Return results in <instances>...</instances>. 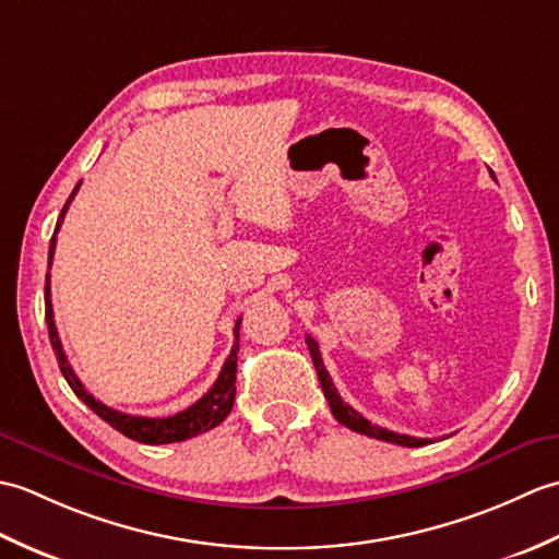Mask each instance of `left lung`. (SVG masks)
I'll use <instances>...</instances> for the list:
<instances>
[{
  "label": "left lung",
  "mask_w": 559,
  "mask_h": 559,
  "mask_svg": "<svg viewBox=\"0 0 559 559\" xmlns=\"http://www.w3.org/2000/svg\"><path fill=\"white\" fill-rule=\"evenodd\" d=\"M305 343H307V348H310L314 370H317V377H319V384H322V391H324V396L329 401V408H331V413H334V418L341 425H346L348 430H353V432H360V435L382 439V442H391V444H401V447H425V444H430V439H418V437H411V435L391 432V430H384V427L372 425L370 420L362 418L358 411L350 408L348 403L338 396L334 382H331V374L326 372V367H324L322 353H319V343L312 336H305Z\"/></svg>",
  "instance_id": "left-lung-1"
}]
</instances>
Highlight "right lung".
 I'll return each mask as SVG.
<instances>
[{"mask_svg": "<svg viewBox=\"0 0 559 559\" xmlns=\"http://www.w3.org/2000/svg\"><path fill=\"white\" fill-rule=\"evenodd\" d=\"M81 182L74 187V192L69 194L67 204L59 213L57 218V228L55 235L59 230V225L64 221V213L71 204V199L79 192ZM52 235L50 240V264H52V254H55V245H57V237ZM45 322H47V331H50V343H52V350L57 355V362H59V370H62L67 384L71 386V391L86 403V406L103 418L108 425H112L117 432H122L129 439H136L141 444H173V442H185V439H192L201 432H209L213 427L221 425L225 418H228V413L233 411V403H235V374H237V350H240V322L242 319H237L235 322V343H233V350L228 358H225L223 370L218 374L216 382L206 391L204 396H201L192 406L168 415V418H141V415H129V413H120L110 406H105V403L93 399V394H88L86 386L81 384V379L71 370V365L67 362V355L62 350V341L57 336V326H55V317H52V300H50V273H47L45 278Z\"/></svg>", "mask_w": 559, "mask_h": 559, "instance_id": "add662e5", "label": "right lung"}]
</instances>
